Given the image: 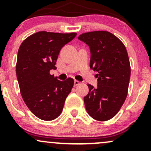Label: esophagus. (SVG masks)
Returning <instances> with one entry per match:
<instances>
[{"label":"esophagus","mask_w":151,"mask_h":151,"mask_svg":"<svg viewBox=\"0 0 151 151\" xmlns=\"http://www.w3.org/2000/svg\"><path fill=\"white\" fill-rule=\"evenodd\" d=\"M79 84H80V81H77V80H74V86L79 85Z\"/></svg>","instance_id":"obj_1"}]
</instances>
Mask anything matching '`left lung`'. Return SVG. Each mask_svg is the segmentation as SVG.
Returning <instances> with one entry per match:
<instances>
[{"instance_id": "obj_1", "label": "left lung", "mask_w": 151, "mask_h": 151, "mask_svg": "<svg viewBox=\"0 0 151 151\" xmlns=\"http://www.w3.org/2000/svg\"><path fill=\"white\" fill-rule=\"evenodd\" d=\"M78 39L89 47L90 68L97 72V87L87 84L89 93L84 97L86 111L95 120H109L127 96L131 67L126 47L107 31L85 32Z\"/></svg>"}]
</instances>
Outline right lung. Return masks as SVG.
<instances>
[{
	"label": "right lung",
	"instance_id": "obj_1",
	"mask_svg": "<svg viewBox=\"0 0 151 151\" xmlns=\"http://www.w3.org/2000/svg\"><path fill=\"white\" fill-rule=\"evenodd\" d=\"M77 35L45 31L31 35L18 52L16 75L23 101L32 114L44 121L60 115L74 80L60 81L50 74L55 70L60 50Z\"/></svg>",
	"mask_w": 151,
	"mask_h": 151
}]
</instances>
